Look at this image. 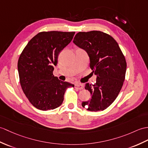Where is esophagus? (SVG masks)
<instances>
[{
	"mask_svg": "<svg viewBox=\"0 0 148 148\" xmlns=\"http://www.w3.org/2000/svg\"><path fill=\"white\" fill-rule=\"evenodd\" d=\"M74 86H75V88H76V89H78V90H82V89L84 88L83 84H81V83H77V84H75L74 85Z\"/></svg>",
	"mask_w": 148,
	"mask_h": 148,
	"instance_id": "1",
	"label": "esophagus"
}]
</instances>
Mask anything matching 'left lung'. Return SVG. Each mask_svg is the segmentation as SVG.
Segmentation results:
<instances>
[{
	"mask_svg": "<svg viewBox=\"0 0 148 148\" xmlns=\"http://www.w3.org/2000/svg\"><path fill=\"white\" fill-rule=\"evenodd\" d=\"M73 42L88 53L90 68L97 76L95 84L85 85L91 98L82 102V107L91 112L104 110L122 89L127 67L125 57L115 39L100 31L79 32Z\"/></svg>",
	"mask_w": 148,
	"mask_h": 148,
	"instance_id": "1",
	"label": "left lung"
}]
</instances>
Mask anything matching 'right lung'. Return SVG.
I'll return each mask as SVG.
<instances>
[{
  "instance_id": "1",
  "label": "right lung",
  "mask_w": 148,
  "mask_h": 148,
  "mask_svg": "<svg viewBox=\"0 0 148 148\" xmlns=\"http://www.w3.org/2000/svg\"><path fill=\"white\" fill-rule=\"evenodd\" d=\"M75 32H42L31 39L21 53L18 69L22 90L29 102L41 110L60 106L66 89L74 85L53 74L58 56Z\"/></svg>"
}]
</instances>
